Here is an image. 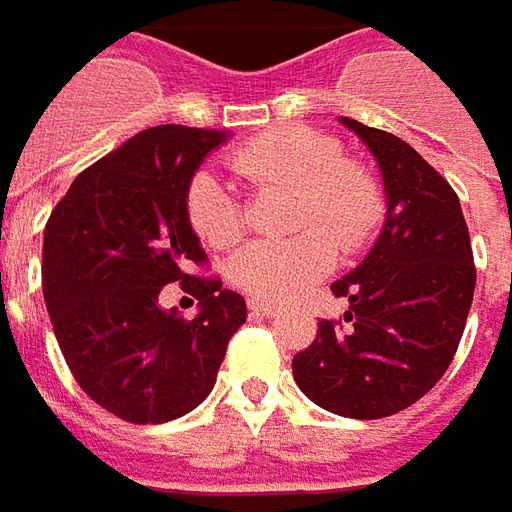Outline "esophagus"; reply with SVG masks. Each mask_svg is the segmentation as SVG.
<instances>
[{
  "label": "esophagus",
  "mask_w": 512,
  "mask_h": 512,
  "mask_svg": "<svg viewBox=\"0 0 512 512\" xmlns=\"http://www.w3.org/2000/svg\"><path fill=\"white\" fill-rule=\"evenodd\" d=\"M248 309L253 312V315H262V317L278 315V306H273V303H264V301H250Z\"/></svg>",
  "instance_id": "1"
}]
</instances>
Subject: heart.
<instances>
[{"instance_id":"b5f03b06","label":"heart","mask_w":512,"mask_h":512,"mask_svg":"<svg viewBox=\"0 0 512 512\" xmlns=\"http://www.w3.org/2000/svg\"><path fill=\"white\" fill-rule=\"evenodd\" d=\"M236 175L256 189H290V239L250 242L231 259V281L250 298L284 303L329 273L337 248L368 245L387 214L379 178L368 164L345 158L343 144L315 128H276L231 153ZM186 217L209 248H231L245 234V209L225 183L200 169L186 186Z\"/></svg>"}]
</instances>
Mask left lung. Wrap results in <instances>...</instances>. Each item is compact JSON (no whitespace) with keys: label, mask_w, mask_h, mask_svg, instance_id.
I'll use <instances>...</instances> for the list:
<instances>
[{"label":"left lung","mask_w":512,"mask_h":512,"mask_svg":"<svg viewBox=\"0 0 512 512\" xmlns=\"http://www.w3.org/2000/svg\"><path fill=\"white\" fill-rule=\"evenodd\" d=\"M382 169L387 220L357 270L331 284L351 303L292 359L317 407L373 421L407 410L446 373L474 301L477 267L457 192L410 144L343 116Z\"/></svg>","instance_id":"left-lung-1"}]
</instances>
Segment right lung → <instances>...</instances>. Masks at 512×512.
<instances>
[{
	"label": "right lung",
	"instance_id": "right-lung-1",
	"mask_svg": "<svg viewBox=\"0 0 512 512\" xmlns=\"http://www.w3.org/2000/svg\"><path fill=\"white\" fill-rule=\"evenodd\" d=\"M225 130L158 125L83 169L44 231V301L77 384L128 424H164L209 396L245 298L192 276L206 250L186 217V186ZM201 301L186 321L161 310L167 283Z\"/></svg>",
	"mask_w": 512,
	"mask_h": 512
}]
</instances>
